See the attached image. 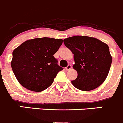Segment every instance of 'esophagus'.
<instances>
[{
	"instance_id": "obj_1",
	"label": "esophagus",
	"mask_w": 123,
	"mask_h": 123,
	"mask_svg": "<svg viewBox=\"0 0 123 123\" xmlns=\"http://www.w3.org/2000/svg\"><path fill=\"white\" fill-rule=\"evenodd\" d=\"M71 68H72L71 65H68L67 66V67H66V68H65V69H66V71H69V70H70L71 69Z\"/></svg>"
}]
</instances>
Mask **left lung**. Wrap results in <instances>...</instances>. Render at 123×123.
I'll return each instance as SVG.
<instances>
[{
	"label": "left lung",
	"instance_id": "1",
	"mask_svg": "<svg viewBox=\"0 0 123 123\" xmlns=\"http://www.w3.org/2000/svg\"><path fill=\"white\" fill-rule=\"evenodd\" d=\"M74 54L77 77L71 83L82 91L94 90L105 81L111 66L112 57L107 44L86 36H74L63 40Z\"/></svg>",
	"mask_w": 123,
	"mask_h": 123
}]
</instances>
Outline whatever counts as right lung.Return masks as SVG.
I'll return each instance as SVG.
<instances>
[{
	"label": "right lung",
	"mask_w": 123,
	"mask_h": 123,
	"mask_svg": "<svg viewBox=\"0 0 123 123\" xmlns=\"http://www.w3.org/2000/svg\"><path fill=\"white\" fill-rule=\"evenodd\" d=\"M62 43V39L34 38L13 50L12 68L22 86L40 92L52 85L58 72L63 69L54 57Z\"/></svg>",
	"instance_id": "obj_1"
}]
</instances>
